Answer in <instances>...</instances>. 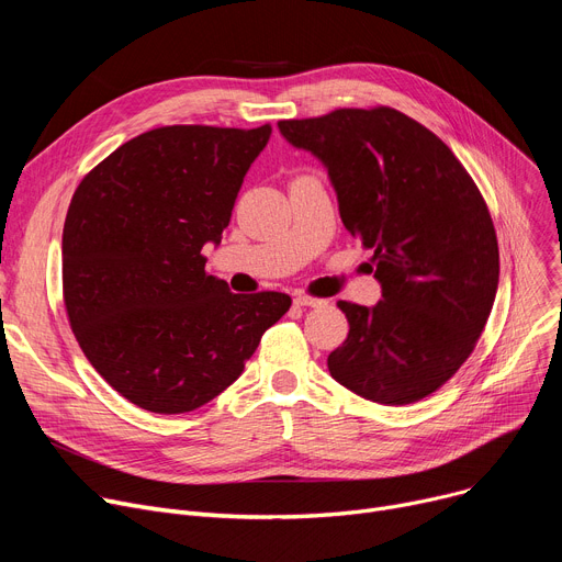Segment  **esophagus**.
I'll list each match as a JSON object with an SVG mask.
<instances>
[{"label":"esophagus","instance_id":"1","mask_svg":"<svg viewBox=\"0 0 562 562\" xmlns=\"http://www.w3.org/2000/svg\"><path fill=\"white\" fill-rule=\"evenodd\" d=\"M293 303H296L299 307H326L328 305V301L316 299V296H307V293H299V296L293 299Z\"/></svg>","mask_w":562,"mask_h":562}]
</instances>
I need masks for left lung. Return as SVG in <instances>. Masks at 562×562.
I'll use <instances>...</instances> for the list:
<instances>
[{"instance_id":"1","label":"left lung","mask_w":562,"mask_h":562,"mask_svg":"<svg viewBox=\"0 0 562 562\" xmlns=\"http://www.w3.org/2000/svg\"><path fill=\"white\" fill-rule=\"evenodd\" d=\"M328 168L344 227L373 250L382 301H339L346 341L328 356L346 390L382 405L437 392L467 362L498 284L487 204L451 147L392 106L280 121Z\"/></svg>"}]
</instances>
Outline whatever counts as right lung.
I'll list each match as a JSON object with an SVG mask.
<instances>
[{
	"mask_svg": "<svg viewBox=\"0 0 562 562\" xmlns=\"http://www.w3.org/2000/svg\"><path fill=\"white\" fill-rule=\"evenodd\" d=\"M271 125H166L79 182L64 225V303L88 362L130 403L182 415L241 375L291 307L204 271Z\"/></svg>",
	"mask_w": 562,
	"mask_h": 562,
	"instance_id": "right-lung-1",
	"label": "right lung"
}]
</instances>
